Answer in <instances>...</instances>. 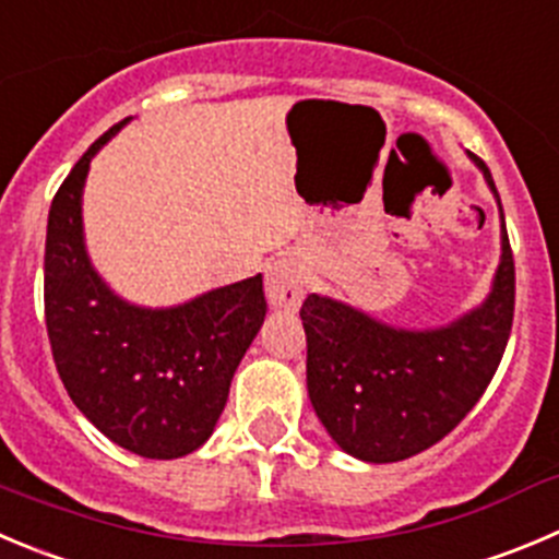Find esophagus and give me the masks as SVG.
Returning a JSON list of instances; mask_svg holds the SVG:
<instances>
[{"label": "esophagus", "mask_w": 559, "mask_h": 559, "mask_svg": "<svg viewBox=\"0 0 559 559\" xmlns=\"http://www.w3.org/2000/svg\"><path fill=\"white\" fill-rule=\"evenodd\" d=\"M307 288L305 263L294 254L276 258L265 265V299L276 310H296Z\"/></svg>", "instance_id": "34e87169"}]
</instances>
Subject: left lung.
I'll return each mask as SVG.
<instances>
[{"label": "left lung", "instance_id": "8db88e82", "mask_svg": "<svg viewBox=\"0 0 559 559\" xmlns=\"http://www.w3.org/2000/svg\"><path fill=\"white\" fill-rule=\"evenodd\" d=\"M493 186L486 162L472 153ZM502 214V203H499ZM515 305V265L502 216V258L488 299L442 329L386 326L329 296L301 305L307 392L334 442L354 459L392 464L442 442L491 384Z\"/></svg>", "mask_w": 559, "mask_h": 559}]
</instances>
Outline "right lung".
Wrapping results in <instances>:
<instances>
[{"instance_id": "obj_1", "label": "right lung", "mask_w": 559, "mask_h": 559, "mask_svg": "<svg viewBox=\"0 0 559 559\" xmlns=\"http://www.w3.org/2000/svg\"><path fill=\"white\" fill-rule=\"evenodd\" d=\"M57 189L46 227L44 305L57 373L79 412L142 459H180L209 442L233 373L265 318L263 276L209 290L180 307L145 310L111 294L90 265L82 189L100 145Z\"/></svg>"}]
</instances>
